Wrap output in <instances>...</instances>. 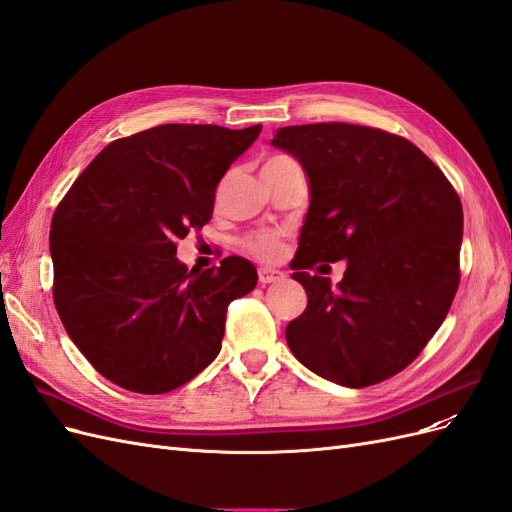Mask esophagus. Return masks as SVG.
<instances>
[{"label": "esophagus", "instance_id": "34e87169", "mask_svg": "<svg viewBox=\"0 0 512 512\" xmlns=\"http://www.w3.org/2000/svg\"><path fill=\"white\" fill-rule=\"evenodd\" d=\"M284 277H286V273L280 271V269H273V267H260V269H258V280H260V284L282 282Z\"/></svg>", "mask_w": 512, "mask_h": 512}]
</instances>
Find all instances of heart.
<instances>
[{
    "label": "heart",
    "instance_id": "heart-1",
    "mask_svg": "<svg viewBox=\"0 0 512 512\" xmlns=\"http://www.w3.org/2000/svg\"><path fill=\"white\" fill-rule=\"evenodd\" d=\"M280 160H290L284 156H275L269 162H280ZM243 245L250 250L254 256L262 260H275L282 254V239L275 232H262V235H252L243 241Z\"/></svg>",
    "mask_w": 512,
    "mask_h": 512
}]
</instances>
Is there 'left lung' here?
<instances>
[{
    "label": "left lung",
    "instance_id": "left-lung-1",
    "mask_svg": "<svg viewBox=\"0 0 512 512\" xmlns=\"http://www.w3.org/2000/svg\"><path fill=\"white\" fill-rule=\"evenodd\" d=\"M271 145L301 164L309 185L290 265L307 307L288 322V348L314 374L348 389L395 376L440 329L457 292V192L416 145L376 128L288 126ZM335 259L347 260L337 289L304 271Z\"/></svg>",
    "mask_w": 512,
    "mask_h": 512
}]
</instances>
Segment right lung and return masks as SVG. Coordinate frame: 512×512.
<instances>
[{"label":"right lung","mask_w":512,"mask_h":512,"mask_svg":"<svg viewBox=\"0 0 512 512\" xmlns=\"http://www.w3.org/2000/svg\"><path fill=\"white\" fill-rule=\"evenodd\" d=\"M262 126L166 123L106 145L51 222L53 299L85 359L134 393L179 389L220 354L226 307L252 292L250 260L188 271L177 241L213 215L215 188Z\"/></svg>","instance_id":"obj_1"}]
</instances>
